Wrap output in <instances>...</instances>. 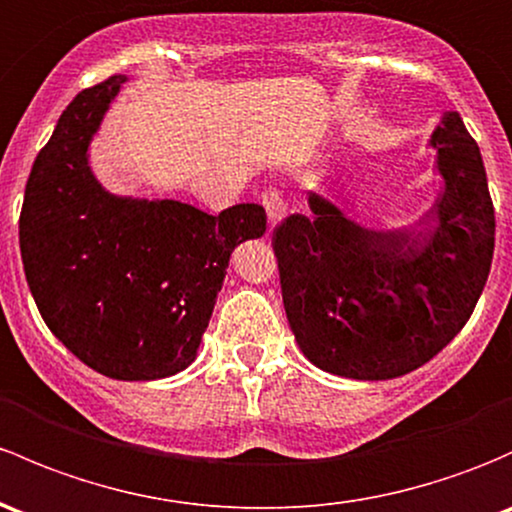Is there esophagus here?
<instances>
[{"mask_svg":"<svg viewBox=\"0 0 512 512\" xmlns=\"http://www.w3.org/2000/svg\"><path fill=\"white\" fill-rule=\"evenodd\" d=\"M262 206H265L267 218H270V228L282 223L284 215H287V206H284L282 196H279V191H274V188L262 193Z\"/></svg>","mask_w":512,"mask_h":512,"instance_id":"esophagus-1","label":"esophagus"}]
</instances>
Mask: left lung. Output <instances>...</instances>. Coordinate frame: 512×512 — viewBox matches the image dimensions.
Wrapping results in <instances>:
<instances>
[{"label":"left lung","instance_id":"1","mask_svg":"<svg viewBox=\"0 0 512 512\" xmlns=\"http://www.w3.org/2000/svg\"><path fill=\"white\" fill-rule=\"evenodd\" d=\"M444 181L424 228H368L321 193L274 228L284 311L326 373L392 380L432 360L473 314L491 272L496 213L459 112L429 139Z\"/></svg>","mask_w":512,"mask_h":512}]
</instances>
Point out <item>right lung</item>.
I'll return each mask as SVG.
<instances>
[{
	"instance_id": "right-lung-1",
	"label": "right lung",
	"mask_w": 512,
	"mask_h": 512,
	"mask_svg": "<svg viewBox=\"0 0 512 512\" xmlns=\"http://www.w3.org/2000/svg\"><path fill=\"white\" fill-rule=\"evenodd\" d=\"M125 83L102 80L58 117L26 181L19 247L53 336L100 375L144 383L196 360L230 255L265 235L267 215L257 203L208 215L107 191L90 142Z\"/></svg>"
}]
</instances>
